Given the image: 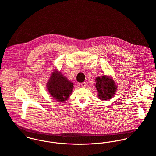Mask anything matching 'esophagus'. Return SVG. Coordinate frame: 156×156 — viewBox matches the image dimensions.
I'll return each mask as SVG.
<instances>
[{
    "label": "esophagus",
    "instance_id": "34e87169",
    "mask_svg": "<svg viewBox=\"0 0 156 156\" xmlns=\"http://www.w3.org/2000/svg\"><path fill=\"white\" fill-rule=\"evenodd\" d=\"M80 85L82 88H85L87 87V83H86V82H83V83H80Z\"/></svg>",
    "mask_w": 156,
    "mask_h": 156
}]
</instances>
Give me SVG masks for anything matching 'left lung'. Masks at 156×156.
Masks as SVG:
<instances>
[{
    "instance_id": "1",
    "label": "left lung",
    "mask_w": 156,
    "mask_h": 156,
    "mask_svg": "<svg viewBox=\"0 0 156 156\" xmlns=\"http://www.w3.org/2000/svg\"><path fill=\"white\" fill-rule=\"evenodd\" d=\"M95 80L98 98L101 100H108L113 97L117 90V87L111 77L105 75L97 77Z\"/></svg>"
}]
</instances>
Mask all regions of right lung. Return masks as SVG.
I'll return each mask as SVG.
<instances>
[{
    "label": "right lung",
    "mask_w": 156,
    "mask_h": 156,
    "mask_svg": "<svg viewBox=\"0 0 156 156\" xmlns=\"http://www.w3.org/2000/svg\"><path fill=\"white\" fill-rule=\"evenodd\" d=\"M49 94L58 102H64L69 98L73 89V83L61 74V71L55 70L47 83Z\"/></svg>",
    "instance_id": "add662e5"
}]
</instances>
